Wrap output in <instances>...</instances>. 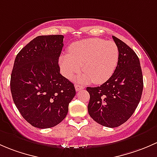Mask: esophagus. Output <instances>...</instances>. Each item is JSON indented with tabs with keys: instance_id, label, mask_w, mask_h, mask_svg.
<instances>
[{
	"instance_id": "esophagus-1",
	"label": "esophagus",
	"mask_w": 157,
	"mask_h": 157,
	"mask_svg": "<svg viewBox=\"0 0 157 157\" xmlns=\"http://www.w3.org/2000/svg\"><path fill=\"white\" fill-rule=\"evenodd\" d=\"M75 90L76 91H78V90H82V89H84V87L82 86V85H75Z\"/></svg>"
}]
</instances>
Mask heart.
<instances>
[{
	"mask_svg": "<svg viewBox=\"0 0 157 157\" xmlns=\"http://www.w3.org/2000/svg\"><path fill=\"white\" fill-rule=\"evenodd\" d=\"M119 60V50L113 41L88 38L71 44L69 54L59 57L63 74L68 78L78 74L83 65L86 73L79 78L82 82H106L113 74Z\"/></svg>",
	"mask_w": 157,
	"mask_h": 157,
	"instance_id": "obj_1",
	"label": "heart"
}]
</instances>
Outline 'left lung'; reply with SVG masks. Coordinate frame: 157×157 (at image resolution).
<instances>
[{
  "label": "left lung",
  "instance_id": "obj_1",
  "mask_svg": "<svg viewBox=\"0 0 157 157\" xmlns=\"http://www.w3.org/2000/svg\"><path fill=\"white\" fill-rule=\"evenodd\" d=\"M119 50L113 74L101 86L86 90L90 94L88 110L100 125L116 128L125 123L136 109L143 91V75L139 58L125 43L113 36Z\"/></svg>",
  "mask_w": 157,
  "mask_h": 157
}]
</instances>
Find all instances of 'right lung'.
I'll use <instances>...</instances> for the list:
<instances>
[{
	"label": "right lung",
	"mask_w": 157,
	"mask_h": 157,
	"mask_svg": "<svg viewBox=\"0 0 157 157\" xmlns=\"http://www.w3.org/2000/svg\"><path fill=\"white\" fill-rule=\"evenodd\" d=\"M63 35H41L25 45L14 61L10 78L13 100L32 126L49 128L67 116L75 95L74 85L59 73Z\"/></svg>",
	"instance_id": "obj_1"
}]
</instances>
